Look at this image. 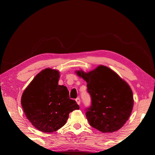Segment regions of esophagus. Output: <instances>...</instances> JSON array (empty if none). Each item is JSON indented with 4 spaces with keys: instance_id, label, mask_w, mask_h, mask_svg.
<instances>
[{
    "instance_id": "1",
    "label": "esophagus",
    "mask_w": 155,
    "mask_h": 155,
    "mask_svg": "<svg viewBox=\"0 0 155 155\" xmlns=\"http://www.w3.org/2000/svg\"><path fill=\"white\" fill-rule=\"evenodd\" d=\"M76 101H77V104H80V103H81V100H80V98H76Z\"/></svg>"
}]
</instances>
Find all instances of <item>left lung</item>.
<instances>
[{
  "instance_id": "8db88e82",
  "label": "left lung",
  "mask_w": 155,
  "mask_h": 155,
  "mask_svg": "<svg viewBox=\"0 0 155 155\" xmlns=\"http://www.w3.org/2000/svg\"><path fill=\"white\" fill-rule=\"evenodd\" d=\"M77 74L87 82L91 105L85 115L93 128L112 133L123 127L132 111L133 92L129 85L110 68L100 65L88 73Z\"/></svg>"
}]
</instances>
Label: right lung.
I'll return each mask as SVG.
<instances>
[{"mask_svg": "<svg viewBox=\"0 0 155 155\" xmlns=\"http://www.w3.org/2000/svg\"><path fill=\"white\" fill-rule=\"evenodd\" d=\"M59 73L46 68L35 76L22 94L23 110L34 127L44 133H52L62 127L69 114L79 106L70 99L69 91L59 85Z\"/></svg>", "mask_w": 155, "mask_h": 155, "instance_id": "obj_1", "label": "right lung"}]
</instances>
